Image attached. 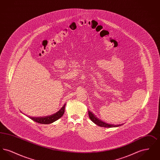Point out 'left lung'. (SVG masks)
Here are the masks:
<instances>
[{
  "label": "left lung",
  "instance_id": "8db88e82",
  "mask_svg": "<svg viewBox=\"0 0 160 160\" xmlns=\"http://www.w3.org/2000/svg\"><path fill=\"white\" fill-rule=\"evenodd\" d=\"M88 113H89V117L91 119L92 121L99 127H106V128H113V127H119V126L122 125L121 124L113 125V124H109V123H107L106 122H103L101 120L99 119L98 118H97L94 115V114L93 113H92L89 110L88 111Z\"/></svg>",
  "mask_w": 160,
  "mask_h": 160
}]
</instances>
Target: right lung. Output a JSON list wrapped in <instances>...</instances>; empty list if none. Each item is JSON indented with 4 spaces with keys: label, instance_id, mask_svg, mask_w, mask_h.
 <instances>
[{
    "label": "right lung",
    "instance_id": "add662e5",
    "mask_svg": "<svg viewBox=\"0 0 160 160\" xmlns=\"http://www.w3.org/2000/svg\"><path fill=\"white\" fill-rule=\"evenodd\" d=\"M65 105L66 104H65L63 106H62L58 112H57L54 114H52L50 116H42V117H32L29 116H28L32 120L34 121L35 122H38L39 123H42V124L52 123L53 122H55L56 121L58 120L59 119H60L63 116V114L65 112Z\"/></svg>",
    "mask_w": 160,
    "mask_h": 160
}]
</instances>
